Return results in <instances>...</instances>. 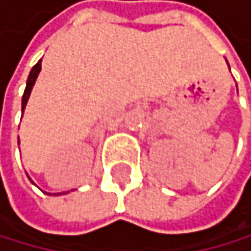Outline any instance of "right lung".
<instances>
[{
	"label": "right lung",
	"instance_id": "right-lung-1",
	"mask_svg": "<svg viewBox=\"0 0 251 251\" xmlns=\"http://www.w3.org/2000/svg\"><path fill=\"white\" fill-rule=\"evenodd\" d=\"M40 66H42V59H40L37 64L31 69V72H29V76H28V81H26V88H25V94H23V97H22V111L25 110V106H26V103H28V99H29V96H31V89H32V86H34V83H36V78H37V75H39V72H40ZM20 143V141H18ZM62 193H67V192H62ZM50 195V193H49ZM56 195V193H54ZM59 195V193H58Z\"/></svg>",
	"mask_w": 251,
	"mask_h": 251
}]
</instances>
